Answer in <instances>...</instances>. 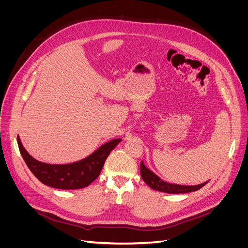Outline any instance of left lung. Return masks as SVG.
Wrapping results in <instances>:
<instances>
[{
  "instance_id": "obj_1",
  "label": "left lung",
  "mask_w": 248,
  "mask_h": 248,
  "mask_svg": "<svg viewBox=\"0 0 248 248\" xmlns=\"http://www.w3.org/2000/svg\"><path fill=\"white\" fill-rule=\"evenodd\" d=\"M140 176L144 180L145 183L148 184L152 189L154 190H158L162 192H167V193H186V192H192L199 190L202 188V186H205L209 181L204 182L199 185H194V186H189V185H178V184H171L168 183L166 181H163L152 170H150L144 162H140Z\"/></svg>"
}]
</instances>
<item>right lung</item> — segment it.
I'll return each instance as SVG.
<instances>
[{
	"mask_svg": "<svg viewBox=\"0 0 248 248\" xmlns=\"http://www.w3.org/2000/svg\"><path fill=\"white\" fill-rule=\"evenodd\" d=\"M121 139H115L99 147L87 158L68 164H49L36 160L22 146L19 137L17 144L28 168L40 182L59 189H79L89 186L99 176L108 156Z\"/></svg>",
	"mask_w": 248,
	"mask_h": 248,
	"instance_id": "obj_1",
	"label": "right lung"
}]
</instances>
